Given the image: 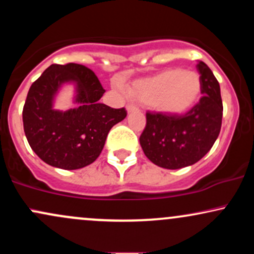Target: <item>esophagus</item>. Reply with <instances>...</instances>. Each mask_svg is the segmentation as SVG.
Here are the masks:
<instances>
[{"label": "esophagus", "instance_id": "1", "mask_svg": "<svg viewBox=\"0 0 254 254\" xmlns=\"http://www.w3.org/2000/svg\"><path fill=\"white\" fill-rule=\"evenodd\" d=\"M127 113H132V112H136V111H138V109H137L135 105L127 104Z\"/></svg>", "mask_w": 254, "mask_h": 254}]
</instances>
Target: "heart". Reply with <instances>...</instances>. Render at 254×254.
<instances>
[{
    "instance_id": "heart-1",
    "label": "heart",
    "mask_w": 254,
    "mask_h": 254,
    "mask_svg": "<svg viewBox=\"0 0 254 254\" xmlns=\"http://www.w3.org/2000/svg\"><path fill=\"white\" fill-rule=\"evenodd\" d=\"M200 90L202 81L197 72L172 68L133 81L127 92L136 101L157 112L179 116L197 104Z\"/></svg>"
}]
</instances>
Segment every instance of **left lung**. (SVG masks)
Wrapping results in <instances>:
<instances>
[{
    "mask_svg": "<svg viewBox=\"0 0 254 254\" xmlns=\"http://www.w3.org/2000/svg\"><path fill=\"white\" fill-rule=\"evenodd\" d=\"M203 97L185 116L147 113V125L139 137L145 156L167 170L196 164L211 149L222 124L220 84L204 62H198Z\"/></svg>",
    "mask_w": 254,
    "mask_h": 254,
    "instance_id": "obj_1",
    "label": "left lung"
}]
</instances>
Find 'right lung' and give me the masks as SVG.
Wrapping results in <instances>:
<instances>
[{
  "mask_svg": "<svg viewBox=\"0 0 254 254\" xmlns=\"http://www.w3.org/2000/svg\"><path fill=\"white\" fill-rule=\"evenodd\" d=\"M74 86L73 102L66 111L54 109L58 93ZM105 89L90 69L76 63L52 64L32 83L22 122L32 150L44 162L62 170H78L94 162L113 125L127 117L124 109L99 103Z\"/></svg>",
  "mask_w": 254,
  "mask_h": 254,
  "instance_id": "obj_1",
  "label": "right lung"
}]
</instances>
